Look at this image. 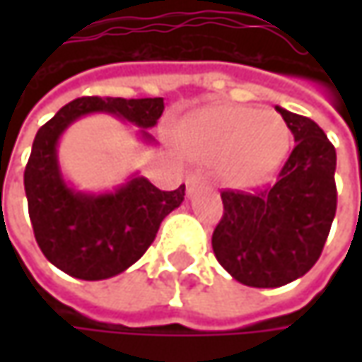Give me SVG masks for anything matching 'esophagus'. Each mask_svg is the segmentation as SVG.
Masks as SVG:
<instances>
[{"label":"esophagus","instance_id":"esophagus-1","mask_svg":"<svg viewBox=\"0 0 362 362\" xmlns=\"http://www.w3.org/2000/svg\"><path fill=\"white\" fill-rule=\"evenodd\" d=\"M203 183H205V179H203V175L202 173H191L187 177V191H189V195L195 191L197 187H202Z\"/></svg>","mask_w":362,"mask_h":362}]
</instances>
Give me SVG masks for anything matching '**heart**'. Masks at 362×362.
<instances>
[{
  "mask_svg": "<svg viewBox=\"0 0 362 362\" xmlns=\"http://www.w3.org/2000/svg\"><path fill=\"white\" fill-rule=\"evenodd\" d=\"M183 141L195 159L219 160L223 181L252 187L280 169L290 148V131L274 110L221 105L191 117Z\"/></svg>",
  "mask_w": 362,
  "mask_h": 362,
  "instance_id": "heart-1",
  "label": "heart"
}]
</instances>
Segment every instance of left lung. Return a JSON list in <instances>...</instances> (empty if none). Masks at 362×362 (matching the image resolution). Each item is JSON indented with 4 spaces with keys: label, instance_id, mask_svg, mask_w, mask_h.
<instances>
[{
    "label": "left lung",
    "instance_id": "1",
    "mask_svg": "<svg viewBox=\"0 0 362 362\" xmlns=\"http://www.w3.org/2000/svg\"><path fill=\"white\" fill-rule=\"evenodd\" d=\"M296 145L276 183L223 189V216L211 235L217 262L252 288L284 286L316 264L337 214V151L308 117L282 106Z\"/></svg>",
    "mask_w": 362,
    "mask_h": 362
}]
</instances>
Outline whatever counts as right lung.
Wrapping results in <instances>:
<instances>
[{
  "instance_id": "add662e5",
  "label": "right lung",
  "mask_w": 362,
  "mask_h": 362,
  "mask_svg": "<svg viewBox=\"0 0 362 362\" xmlns=\"http://www.w3.org/2000/svg\"><path fill=\"white\" fill-rule=\"evenodd\" d=\"M163 110V98L82 96L62 106L35 134L23 171L30 219L42 254L68 276L106 280L131 268L153 243L160 221L183 203L185 185L160 191L134 175L112 193H80L62 179L58 139L90 112H110L139 129H153ZM141 134L153 143L148 132Z\"/></svg>"
}]
</instances>
